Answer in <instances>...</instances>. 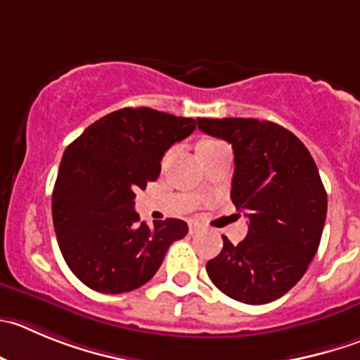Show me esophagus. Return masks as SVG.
<instances>
[{"label": "esophagus", "instance_id": "obj_1", "mask_svg": "<svg viewBox=\"0 0 360 360\" xmlns=\"http://www.w3.org/2000/svg\"><path fill=\"white\" fill-rule=\"evenodd\" d=\"M201 229V224L200 222H196V221H189V233L193 235V233H198V231H200Z\"/></svg>", "mask_w": 360, "mask_h": 360}]
</instances>
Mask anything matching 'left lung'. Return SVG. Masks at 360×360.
<instances>
[{
    "instance_id": "left-lung-1",
    "label": "left lung",
    "mask_w": 360,
    "mask_h": 360,
    "mask_svg": "<svg viewBox=\"0 0 360 360\" xmlns=\"http://www.w3.org/2000/svg\"><path fill=\"white\" fill-rule=\"evenodd\" d=\"M205 134L233 148L231 201L248 212V237L207 263L224 295L269 304L293 288L320 245L327 193L304 143L285 127L255 118H198Z\"/></svg>"
}]
</instances>
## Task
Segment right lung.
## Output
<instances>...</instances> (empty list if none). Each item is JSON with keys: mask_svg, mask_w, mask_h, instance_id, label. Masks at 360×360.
Returning <instances> with one entry per match:
<instances>
[{"mask_svg": "<svg viewBox=\"0 0 360 360\" xmlns=\"http://www.w3.org/2000/svg\"><path fill=\"white\" fill-rule=\"evenodd\" d=\"M196 120L150 108L102 116L67 146L53 193L58 245L74 276L101 293H125L148 283L174 240L180 219L139 222L136 191L157 180L160 160L193 134Z\"/></svg>", "mask_w": 360, "mask_h": 360, "instance_id": "add662e5", "label": "right lung"}]
</instances>
